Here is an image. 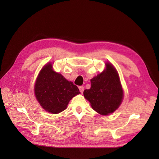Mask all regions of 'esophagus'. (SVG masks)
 <instances>
[{
  "label": "esophagus",
  "mask_w": 159,
  "mask_h": 159,
  "mask_svg": "<svg viewBox=\"0 0 159 159\" xmlns=\"http://www.w3.org/2000/svg\"><path fill=\"white\" fill-rule=\"evenodd\" d=\"M79 89H80L81 93H83V91L84 90V88L83 87V86H79Z\"/></svg>",
  "instance_id": "1"
}]
</instances>
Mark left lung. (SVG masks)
Segmentation results:
<instances>
[{"mask_svg": "<svg viewBox=\"0 0 159 159\" xmlns=\"http://www.w3.org/2000/svg\"><path fill=\"white\" fill-rule=\"evenodd\" d=\"M105 66L103 71L90 80V89L84 91L91 107L102 115L113 113L123 98V90L116 69L108 62Z\"/></svg>", "mask_w": 159, "mask_h": 159, "instance_id": "8db88e82", "label": "left lung"}]
</instances>
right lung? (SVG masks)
I'll use <instances>...</instances> for the list:
<instances>
[{"mask_svg": "<svg viewBox=\"0 0 159 159\" xmlns=\"http://www.w3.org/2000/svg\"><path fill=\"white\" fill-rule=\"evenodd\" d=\"M36 98L42 107L50 113L65 110L70 101L80 93L78 88L46 64L38 74L34 85Z\"/></svg>", "mask_w": 159, "mask_h": 159, "instance_id": "1", "label": "right lung"}]
</instances>
